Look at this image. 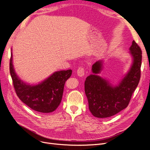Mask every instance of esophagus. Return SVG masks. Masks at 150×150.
Returning <instances> with one entry per match:
<instances>
[{"label": "esophagus", "mask_w": 150, "mask_h": 150, "mask_svg": "<svg viewBox=\"0 0 150 150\" xmlns=\"http://www.w3.org/2000/svg\"><path fill=\"white\" fill-rule=\"evenodd\" d=\"M77 75H78L79 76H83L85 75V69L83 67H80L79 69H77L76 71Z\"/></svg>", "instance_id": "obj_1"}]
</instances>
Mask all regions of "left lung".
<instances>
[{
    "instance_id": "1",
    "label": "left lung",
    "mask_w": 150,
    "mask_h": 150,
    "mask_svg": "<svg viewBox=\"0 0 150 150\" xmlns=\"http://www.w3.org/2000/svg\"><path fill=\"white\" fill-rule=\"evenodd\" d=\"M129 49L133 58L132 64L117 85L113 86L109 81L97 75L103 69L102 60H98L93 65V74L86 77L85 91L89 109L95 117H111L129 105L140 79L142 58V50L134 40Z\"/></svg>"
}]
</instances>
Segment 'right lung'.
I'll return each mask as SVG.
<instances>
[{
	"instance_id": "obj_1",
	"label": "right lung",
	"mask_w": 150,
	"mask_h": 150,
	"mask_svg": "<svg viewBox=\"0 0 150 150\" xmlns=\"http://www.w3.org/2000/svg\"><path fill=\"white\" fill-rule=\"evenodd\" d=\"M10 73L15 92L20 100L31 109L42 113L52 112L56 109L62 98L64 85L71 75V70L55 71L38 85H30L16 74L12 52L10 60Z\"/></svg>"
}]
</instances>
